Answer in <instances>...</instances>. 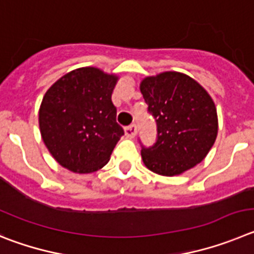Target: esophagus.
Masks as SVG:
<instances>
[{
	"instance_id": "1",
	"label": "esophagus",
	"mask_w": 254,
	"mask_h": 254,
	"mask_svg": "<svg viewBox=\"0 0 254 254\" xmlns=\"http://www.w3.org/2000/svg\"><path fill=\"white\" fill-rule=\"evenodd\" d=\"M135 134H136V127L134 124H131V125H129V127H125V135L127 136V138H134V136H135Z\"/></svg>"
}]
</instances>
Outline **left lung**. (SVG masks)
<instances>
[{
  "label": "left lung",
  "instance_id": "8db88e82",
  "mask_svg": "<svg viewBox=\"0 0 254 254\" xmlns=\"http://www.w3.org/2000/svg\"><path fill=\"white\" fill-rule=\"evenodd\" d=\"M139 87L158 130L157 143L141 149L148 170L172 177L204 161L219 127L209 92L192 77L175 70L145 77Z\"/></svg>",
  "mask_w": 254,
  "mask_h": 254
}]
</instances>
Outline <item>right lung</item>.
<instances>
[{"instance_id":"right-lung-1","label":"right lung","mask_w":254,"mask_h":254,"mask_svg":"<svg viewBox=\"0 0 254 254\" xmlns=\"http://www.w3.org/2000/svg\"><path fill=\"white\" fill-rule=\"evenodd\" d=\"M115 73L82 67L65 73L45 92L39 129L54 159L74 173L101 170L124 130L116 123L111 95Z\"/></svg>"}]
</instances>
